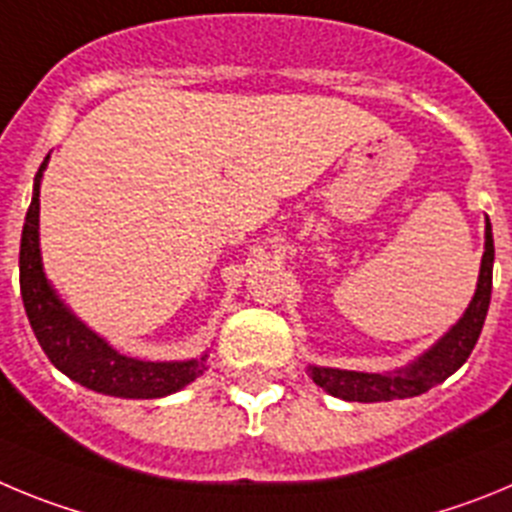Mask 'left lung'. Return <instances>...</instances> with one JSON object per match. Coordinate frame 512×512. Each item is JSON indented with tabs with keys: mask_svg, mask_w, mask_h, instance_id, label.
Masks as SVG:
<instances>
[{
	"mask_svg": "<svg viewBox=\"0 0 512 512\" xmlns=\"http://www.w3.org/2000/svg\"><path fill=\"white\" fill-rule=\"evenodd\" d=\"M492 262H495V245H492V227L490 219L485 224V255H482L480 280L474 298L469 301L462 319L451 326L434 347L423 352L421 357L413 359L411 365L395 372H352V370H334V367H308V375L313 382L324 388L334 398L352 400V403H380V400H398L413 398L434 385L444 382L446 377L454 375L459 367L467 362L474 344L480 339V331L485 326L487 308H490L492 293Z\"/></svg>",
	"mask_w": 512,
	"mask_h": 512,
	"instance_id": "left-lung-1",
	"label": "left lung"
}]
</instances>
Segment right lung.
Instances as JSON below:
<instances>
[{
  "label": "right lung",
  "mask_w": 512,
  "mask_h": 512,
  "mask_svg": "<svg viewBox=\"0 0 512 512\" xmlns=\"http://www.w3.org/2000/svg\"><path fill=\"white\" fill-rule=\"evenodd\" d=\"M50 158V155H48ZM48 158L38 168L30 209L25 216L20 242V290L25 313L40 347L63 375L84 388L114 398H163L186 388L206 370V354L186 362H145L119 354L99 334L76 319L58 298L43 273L40 257V178Z\"/></svg>",
  "instance_id": "add662e5"
}]
</instances>
